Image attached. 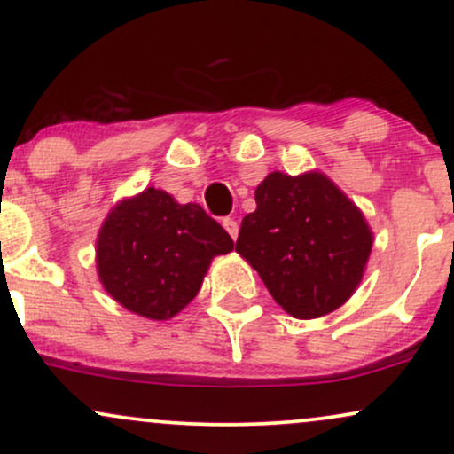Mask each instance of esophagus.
Wrapping results in <instances>:
<instances>
[{
    "instance_id": "34e87169",
    "label": "esophagus",
    "mask_w": 454,
    "mask_h": 454,
    "mask_svg": "<svg viewBox=\"0 0 454 454\" xmlns=\"http://www.w3.org/2000/svg\"><path fill=\"white\" fill-rule=\"evenodd\" d=\"M223 228H226V232L231 234L232 239L239 237V222L234 220V217H226V220H223Z\"/></svg>"
}]
</instances>
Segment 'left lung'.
<instances>
[{"label":"left lung","mask_w":454,"mask_h":454,"mask_svg":"<svg viewBox=\"0 0 454 454\" xmlns=\"http://www.w3.org/2000/svg\"><path fill=\"white\" fill-rule=\"evenodd\" d=\"M237 254L258 270L286 314L311 320L356 293L373 247L363 211L320 170H275L256 187Z\"/></svg>","instance_id":"left-lung-1"}]
</instances>
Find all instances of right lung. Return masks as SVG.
I'll use <instances>...</instances> for the list:
<instances>
[{
    "label": "right lung",
    "instance_id": "add662e5",
    "mask_svg": "<svg viewBox=\"0 0 454 454\" xmlns=\"http://www.w3.org/2000/svg\"><path fill=\"white\" fill-rule=\"evenodd\" d=\"M232 247L231 234L200 205L147 187L104 217L96 269L104 290L128 311L170 320L198 294L211 260Z\"/></svg>",
    "mask_w": 454,
    "mask_h": 454
}]
</instances>
